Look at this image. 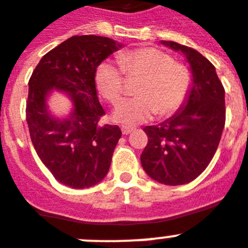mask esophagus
Returning <instances> with one entry per match:
<instances>
[{
  "mask_svg": "<svg viewBox=\"0 0 248 248\" xmlns=\"http://www.w3.org/2000/svg\"><path fill=\"white\" fill-rule=\"evenodd\" d=\"M133 132V128H128V126H122V133L124 135H128Z\"/></svg>",
  "mask_w": 248,
  "mask_h": 248,
  "instance_id": "obj_1",
  "label": "esophagus"
}]
</instances>
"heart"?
<instances>
[{
    "label": "heart",
    "instance_id": "1",
    "mask_svg": "<svg viewBox=\"0 0 248 248\" xmlns=\"http://www.w3.org/2000/svg\"><path fill=\"white\" fill-rule=\"evenodd\" d=\"M120 67L104 61L95 71L96 88L109 103L118 104L125 92L123 71L129 78H141L138 98L123 101L113 119L125 126H135L155 115L169 116L183 105L192 86V74L186 65L154 47H140L118 55Z\"/></svg>",
    "mask_w": 248,
    "mask_h": 248
}]
</instances>
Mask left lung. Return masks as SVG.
Listing matches in <instances>:
<instances>
[{"label": "left lung", "instance_id": "obj_1", "mask_svg": "<svg viewBox=\"0 0 248 248\" xmlns=\"http://www.w3.org/2000/svg\"><path fill=\"white\" fill-rule=\"evenodd\" d=\"M187 59L192 73L188 96L172 118L145 126L148 144L140 155L154 181L181 186L196 179L212 160L225 128V89L202 54L174 41H160Z\"/></svg>", "mask_w": 248, "mask_h": 248}]
</instances>
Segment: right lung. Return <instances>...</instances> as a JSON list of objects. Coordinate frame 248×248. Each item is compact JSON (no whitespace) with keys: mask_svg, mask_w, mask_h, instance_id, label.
Returning <instances> with one entry per match:
<instances>
[{"mask_svg":"<svg viewBox=\"0 0 248 248\" xmlns=\"http://www.w3.org/2000/svg\"><path fill=\"white\" fill-rule=\"evenodd\" d=\"M122 44L103 36H73L44 55L29 81L26 120L36 153L56 181L88 188L103 181L122 132L101 125L105 114L95 88L96 67ZM66 92L73 111L56 118L48 111V95Z\"/></svg>","mask_w":248,"mask_h":248,"instance_id":"right-lung-1","label":"right lung"}]
</instances>
